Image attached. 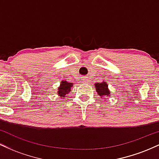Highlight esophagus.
<instances>
[{"label": "esophagus", "mask_w": 159, "mask_h": 159, "mask_svg": "<svg viewBox=\"0 0 159 159\" xmlns=\"http://www.w3.org/2000/svg\"><path fill=\"white\" fill-rule=\"evenodd\" d=\"M88 83V81H85V84H87Z\"/></svg>", "instance_id": "obj_1"}]
</instances>
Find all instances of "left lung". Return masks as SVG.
<instances>
[{
    "mask_svg": "<svg viewBox=\"0 0 159 159\" xmlns=\"http://www.w3.org/2000/svg\"><path fill=\"white\" fill-rule=\"evenodd\" d=\"M95 87L96 90L98 94V96L102 97H109L111 96V92L109 90L108 85L107 84V82L103 81L101 83H95Z\"/></svg>",
    "mask_w": 159,
    "mask_h": 159,
    "instance_id": "8db88e82",
    "label": "left lung"
}]
</instances>
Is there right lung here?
<instances>
[{
    "mask_svg": "<svg viewBox=\"0 0 159 159\" xmlns=\"http://www.w3.org/2000/svg\"><path fill=\"white\" fill-rule=\"evenodd\" d=\"M73 84L68 82L66 80H63L61 81V85L58 87V90L57 92V94L60 96L61 98H65L66 97V94H68L71 91V87H72Z\"/></svg>",
    "mask_w": 159,
    "mask_h": 159,
    "instance_id": "right-lung-1",
    "label": "right lung"
}]
</instances>
